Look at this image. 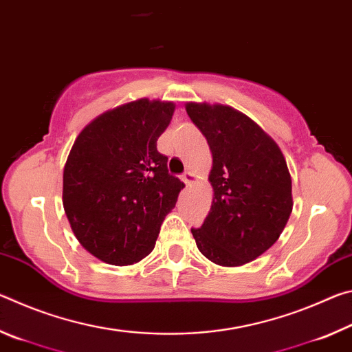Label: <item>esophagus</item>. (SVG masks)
<instances>
[{
	"mask_svg": "<svg viewBox=\"0 0 352 352\" xmlns=\"http://www.w3.org/2000/svg\"><path fill=\"white\" fill-rule=\"evenodd\" d=\"M194 178H195V175H194L190 170H186V172H184V174L182 175V180L184 182V184H192V183H194Z\"/></svg>",
	"mask_w": 352,
	"mask_h": 352,
	"instance_id": "obj_1",
	"label": "esophagus"
}]
</instances>
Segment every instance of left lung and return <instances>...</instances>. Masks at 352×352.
<instances>
[{
  "mask_svg": "<svg viewBox=\"0 0 352 352\" xmlns=\"http://www.w3.org/2000/svg\"><path fill=\"white\" fill-rule=\"evenodd\" d=\"M186 111L210 144L214 189L210 214L190 233L216 264H247L278 241L290 217L287 163L276 142L243 113L192 102Z\"/></svg>",
  "mask_w": 352,
  "mask_h": 352,
  "instance_id": "left-lung-1",
  "label": "left lung"
}]
</instances>
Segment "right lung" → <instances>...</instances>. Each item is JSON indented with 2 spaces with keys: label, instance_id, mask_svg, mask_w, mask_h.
I'll list each match as a JSON object with an SVG mask.
<instances>
[{
  "label": "right lung",
  "instance_id": "obj_1",
  "mask_svg": "<svg viewBox=\"0 0 352 352\" xmlns=\"http://www.w3.org/2000/svg\"><path fill=\"white\" fill-rule=\"evenodd\" d=\"M175 105L140 99L98 116L77 136L63 169V208L82 247L111 265L152 252L184 188L157 141Z\"/></svg>",
  "mask_w": 352,
  "mask_h": 352
}]
</instances>
